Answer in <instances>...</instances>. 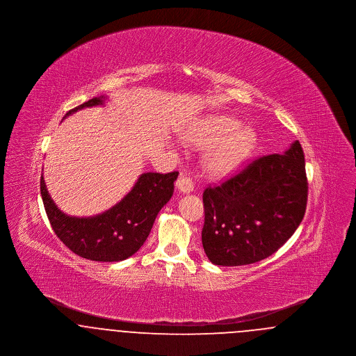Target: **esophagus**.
Returning <instances> with one entry per match:
<instances>
[{"label": "esophagus", "mask_w": 356, "mask_h": 356, "mask_svg": "<svg viewBox=\"0 0 356 356\" xmlns=\"http://www.w3.org/2000/svg\"><path fill=\"white\" fill-rule=\"evenodd\" d=\"M176 188L181 193H191L193 191V181L189 177H186L184 175H180V177L176 181Z\"/></svg>", "instance_id": "esophagus-1"}]
</instances>
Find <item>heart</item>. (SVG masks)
I'll use <instances>...</instances> for the list:
<instances>
[{
    "label": "heart",
    "mask_w": 356,
    "mask_h": 356,
    "mask_svg": "<svg viewBox=\"0 0 356 356\" xmlns=\"http://www.w3.org/2000/svg\"><path fill=\"white\" fill-rule=\"evenodd\" d=\"M181 138L192 147H208L203 154V168L212 179L234 175L256 147L254 129L224 115H209L196 121Z\"/></svg>",
    "instance_id": "obj_1"
}]
</instances>
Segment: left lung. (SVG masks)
<instances>
[{
  "label": "left lung",
  "instance_id": "8db88e82",
  "mask_svg": "<svg viewBox=\"0 0 356 356\" xmlns=\"http://www.w3.org/2000/svg\"><path fill=\"white\" fill-rule=\"evenodd\" d=\"M305 153L293 141L282 154L254 161L216 188L204 191L202 241L216 266L260 261L293 235L307 205Z\"/></svg>",
  "mask_w": 356,
  "mask_h": 356
}]
</instances>
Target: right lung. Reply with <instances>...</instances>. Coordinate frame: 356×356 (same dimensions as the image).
I'll list each match as a JSON object with an SVG mask.
<instances>
[{
    "label": "right lung",
    "mask_w": 356,
    "mask_h": 356,
    "mask_svg": "<svg viewBox=\"0 0 356 356\" xmlns=\"http://www.w3.org/2000/svg\"><path fill=\"white\" fill-rule=\"evenodd\" d=\"M108 96L93 97L69 111L64 119L84 108L104 106ZM179 172L141 173L132 189L109 209L93 216H72L53 202L41 176V196L58 238L74 252L93 261H121L135 254L152 229L154 219L173 195Z\"/></svg>",
    "instance_id": "right-lung-1"
}]
</instances>
